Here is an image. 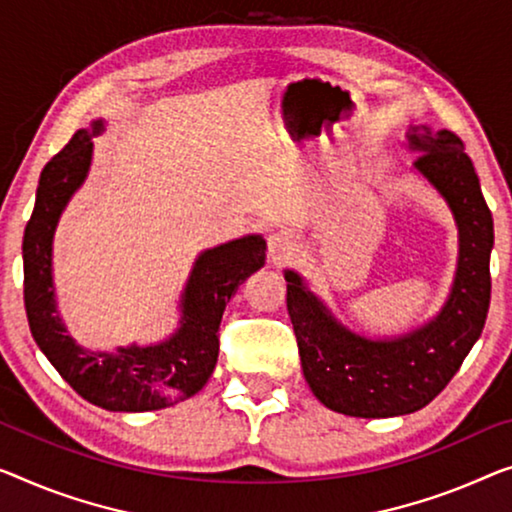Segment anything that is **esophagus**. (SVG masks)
<instances>
[{"label":"esophagus","instance_id":"1","mask_svg":"<svg viewBox=\"0 0 512 512\" xmlns=\"http://www.w3.org/2000/svg\"><path fill=\"white\" fill-rule=\"evenodd\" d=\"M296 255V241L287 232H276L269 236V262L282 266Z\"/></svg>","mask_w":512,"mask_h":512}]
</instances>
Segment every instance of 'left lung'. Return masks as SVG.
Masks as SVG:
<instances>
[{
	"mask_svg": "<svg viewBox=\"0 0 512 512\" xmlns=\"http://www.w3.org/2000/svg\"><path fill=\"white\" fill-rule=\"evenodd\" d=\"M407 142L418 154L414 170L444 197L460 234L455 280L439 315L395 338H365L342 326L299 273L285 271L303 377L324 407L345 416H404L430 404L476 345L490 308L494 223L474 163L451 131L411 126Z\"/></svg>",
	"mask_w": 512,
	"mask_h": 512,
	"instance_id": "8db88e82",
	"label": "left lung"
}]
</instances>
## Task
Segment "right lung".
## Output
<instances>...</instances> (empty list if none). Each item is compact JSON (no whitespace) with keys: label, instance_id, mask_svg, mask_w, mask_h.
<instances>
[{"label":"right lung","instance_id":"add662e5","mask_svg":"<svg viewBox=\"0 0 512 512\" xmlns=\"http://www.w3.org/2000/svg\"><path fill=\"white\" fill-rule=\"evenodd\" d=\"M103 119L71 137L43 167L36 204L22 239L25 264V310L29 329L78 395L108 411H151L193 398L207 384L218 361V329L225 305L239 285L266 259L259 234L209 248L195 259L181 294L179 329L163 342L117 347V352H91L80 347L61 322L52 282V239L61 211L87 179L94 142Z\"/></svg>","mask_w":512,"mask_h":512}]
</instances>
